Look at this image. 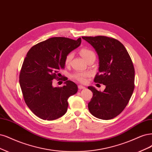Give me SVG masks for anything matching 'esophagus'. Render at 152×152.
I'll return each mask as SVG.
<instances>
[{
	"instance_id": "1",
	"label": "esophagus",
	"mask_w": 152,
	"mask_h": 152,
	"mask_svg": "<svg viewBox=\"0 0 152 152\" xmlns=\"http://www.w3.org/2000/svg\"><path fill=\"white\" fill-rule=\"evenodd\" d=\"M78 88H79V89H83V88H86V87H84V86H82V85H79L78 86Z\"/></svg>"
}]
</instances>
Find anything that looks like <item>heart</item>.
I'll return each instance as SVG.
<instances>
[{
	"mask_svg": "<svg viewBox=\"0 0 152 152\" xmlns=\"http://www.w3.org/2000/svg\"><path fill=\"white\" fill-rule=\"evenodd\" d=\"M80 54L82 56V58L86 60V61L91 58H96V55L94 53V52L91 49L87 48H82L80 51ZM72 58V53H69L66 56L65 60V64L66 65L70 64ZM88 75H89V73L88 72H77L73 75V77L81 82H85L86 80V77Z\"/></svg>",
	"mask_w": 152,
	"mask_h": 152,
	"instance_id": "1",
	"label": "heart"
}]
</instances>
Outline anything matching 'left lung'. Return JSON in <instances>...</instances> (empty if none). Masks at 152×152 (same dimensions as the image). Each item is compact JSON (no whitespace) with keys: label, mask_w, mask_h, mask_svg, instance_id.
<instances>
[{"label":"left lung","mask_w":152,"mask_h":152,"mask_svg":"<svg viewBox=\"0 0 152 152\" xmlns=\"http://www.w3.org/2000/svg\"><path fill=\"white\" fill-rule=\"evenodd\" d=\"M99 56V73L94 82L106 86L104 91L88 87L93 97L88 104L90 113L99 119L108 120L121 113L134 88V69L124 46L118 40L104 36H83Z\"/></svg>","instance_id":"left-lung-1"}]
</instances>
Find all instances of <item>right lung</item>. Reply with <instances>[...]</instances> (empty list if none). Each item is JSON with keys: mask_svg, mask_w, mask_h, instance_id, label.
I'll use <instances>...</instances> for the list:
<instances>
[{"mask_svg": "<svg viewBox=\"0 0 152 152\" xmlns=\"http://www.w3.org/2000/svg\"><path fill=\"white\" fill-rule=\"evenodd\" d=\"M74 40L54 37L33 46L24 60L19 83L28 107L39 118L51 121L66 113L68 99L77 92V84L70 80L61 87H53L52 80L61 75L66 56L81 44Z\"/></svg>", "mask_w": 152, "mask_h": 152, "instance_id": "add662e5", "label": "right lung"}]
</instances>
